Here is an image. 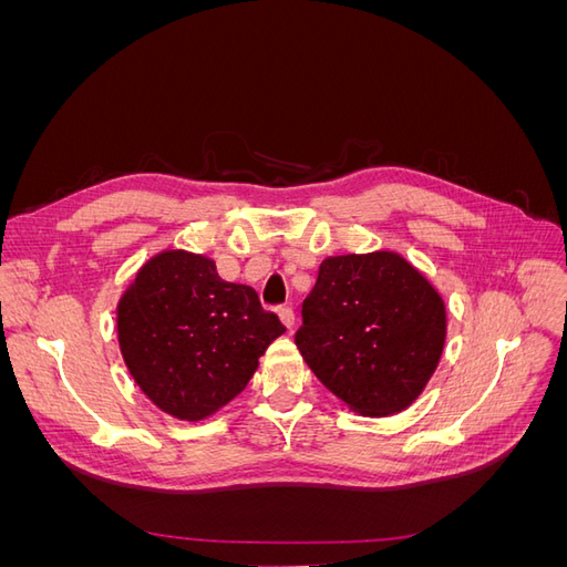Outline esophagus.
Here are the masks:
<instances>
[{
    "mask_svg": "<svg viewBox=\"0 0 567 567\" xmlns=\"http://www.w3.org/2000/svg\"><path fill=\"white\" fill-rule=\"evenodd\" d=\"M279 319H281V323L286 326L288 331L296 326V312L290 310V307H281V310H279Z\"/></svg>",
    "mask_w": 567,
    "mask_h": 567,
    "instance_id": "34e87169",
    "label": "esophagus"
}]
</instances>
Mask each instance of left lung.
Masks as SVG:
<instances>
[{
    "label": "left lung",
    "mask_w": 567,
    "mask_h": 567,
    "mask_svg": "<svg viewBox=\"0 0 567 567\" xmlns=\"http://www.w3.org/2000/svg\"><path fill=\"white\" fill-rule=\"evenodd\" d=\"M447 310L402 255L326 257L296 346L317 379L362 416L406 409L435 373Z\"/></svg>",
    "instance_id": "left-lung-1"
}]
</instances>
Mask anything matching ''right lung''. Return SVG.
Returning a JSON list of instances; mask_svg holds the SVG:
<instances>
[{
  "instance_id": "right-lung-1",
  "label": "right lung",
  "mask_w": 567,
  "mask_h": 567,
  "mask_svg": "<svg viewBox=\"0 0 567 567\" xmlns=\"http://www.w3.org/2000/svg\"><path fill=\"white\" fill-rule=\"evenodd\" d=\"M284 323L255 290L221 281L215 260L163 250L136 271L117 302V342L146 398L179 421L229 404Z\"/></svg>"
}]
</instances>
